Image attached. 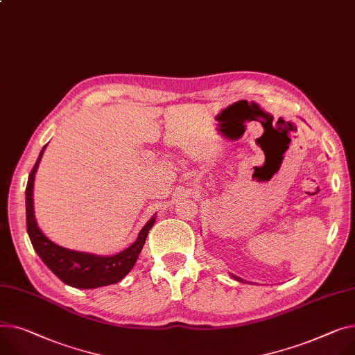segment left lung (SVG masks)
<instances>
[{
	"instance_id": "left-lung-1",
	"label": "left lung",
	"mask_w": 355,
	"mask_h": 355,
	"mask_svg": "<svg viewBox=\"0 0 355 355\" xmlns=\"http://www.w3.org/2000/svg\"><path fill=\"white\" fill-rule=\"evenodd\" d=\"M231 277H232L234 279H237V281H241V278H240V277H237V275H234V274H231Z\"/></svg>"
}]
</instances>
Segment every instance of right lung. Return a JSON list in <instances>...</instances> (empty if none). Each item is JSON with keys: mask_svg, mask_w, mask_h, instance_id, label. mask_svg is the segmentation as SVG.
I'll list each match as a JSON object with an SVG mask.
<instances>
[{"mask_svg": "<svg viewBox=\"0 0 355 355\" xmlns=\"http://www.w3.org/2000/svg\"><path fill=\"white\" fill-rule=\"evenodd\" d=\"M46 146L42 147L38 159L33 167L27 188H26V209H27V231L31 244L42 259V263L49 267L62 282L74 288L91 290L98 288L121 281L134 267L137 258L143 250L148 231L155 223V216L139 231L137 240L124 251L110 257H101L87 254L81 251H73L57 245L49 240L41 232L37 225L34 216V201H33V188L34 177L38 168L40 159Z\"/></svg>", "mask_w": 355, "mask_h": 355, "instance_id": "add662e5", "label": "right lung"}]
</instances>
